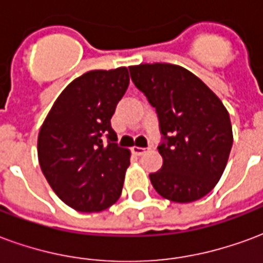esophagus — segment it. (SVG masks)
Wrapping results in <instances>:
<instances>
[{
	"instance_id": "34e87169",
	"label": "esophagus",
	"mask_w": 263,
	"mask_h": 263,
	"mask_svg": "<svg viewBox=\"0 0 263 263\" xmlns=\"http://www.w3.org/2000/svg\"><path fill=\"white\" fill-rule=\"evenodd\" d=\"M149 148H141V146H134L132 148V152L135 155H138V156H141V155H143L146 151H148Z\"/></svg>"
}]
</instances>
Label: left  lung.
Returning <instances> with one entry per match:
<instances>
[{"mask_svg":"<svg viewBox=\"0 0 263 263\" xmlns=\"http://www.w3.org/2000/svg\"><path fill=\"white\" fill-rule=\"evenodd\" d=\"M131 79L159 118L162 169L149 179L162 197L192 203L209 194L226 169L232 146L230 114L203 81L171 63L129 67Z\"/></svg>","mask_w":263,"mask_h":263,"instance_id":"left-lung-1","label":"left lung"}]
</instances>
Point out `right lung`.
Segmentation results:
<instances>
[{"label": "right lung", "mask_w": 263, "mask_h": 263, "mask_svg": "<svg viewBox=\"0 0 263 263\" xmlns=\"http://www.w3.org/2000/svg\"><path fill=\"white\" fill-rule=\"evenodd\" d=\"M128 84L126 67L87 71L62 91L41 126V169L77 211H101L120 198L131 152L115 142L111 117Z\"/></svg>", "instance_id": "add662e5"}]
</instances>
